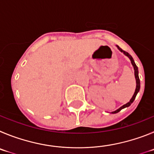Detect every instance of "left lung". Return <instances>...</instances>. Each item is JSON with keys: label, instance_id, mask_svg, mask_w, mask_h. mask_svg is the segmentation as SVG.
<instances>
[{"label": "left lung", "instance_id": "obj_1", "mask_svg": "<svg viewBox=\"0 0 154 154\" xmlns=\"http://www.w3.org/2000/svg\"><path fill=\"white\" fill-rule=\"evenodd\" d=\"M117 48H118V49L120 50V51H121V52H123V53H124V54L126 55V56H127L129 58H130V60H131V63H132V65H133V66H134V74H135V78H136V83H137V87H136V90H135V92H134V96L132 97V98H131V100L129 101V102L127 103L124 104V106H122L121 107L119 108L118 110H115V111L112 112V113H118V112H120V110H122V109H124V108L127 107V106H131V103H132L133 102H134V100H135L136 96H137V93L139 92L140 88V82L139 76H138V68H137V65H136L135 62H134V59H133L132 57H131V55L127 53V52H126V51H124V50H122L121 48H119V46H117Z\"/></svg>", "mask_w": 154, "mask_h": 154}]
</instances>
